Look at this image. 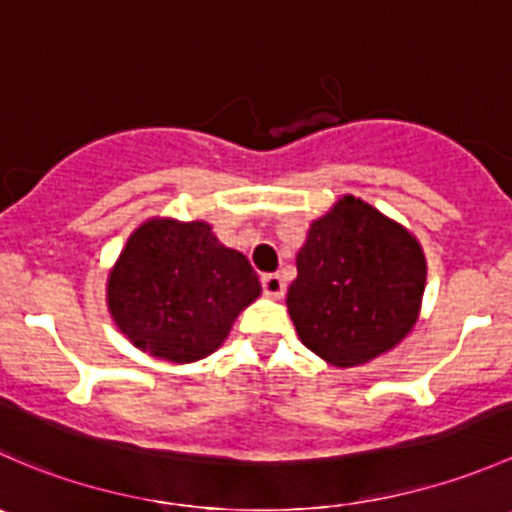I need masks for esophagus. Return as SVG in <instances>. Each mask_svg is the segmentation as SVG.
<instances>
[{
    "label": "esophagus",
    "mask_w": 512,
    "mask_h": 512,
    "mask_svg": "<svg viewBox=\"0 0 512 512\" xmlns=\"http://www.w3.org/2000/svg\"><path fill=\"white\" fill-rule=\"evenodd\" d=\"M262 289H265L267 297L272 299H280L282 294H285V280H282L280 275H262Z\"/></svg>",
    "instance_id": "34e87169"
}]
</instances>
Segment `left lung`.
Here are the masks:
<instances>
[{
    "label": "left lung",
    "mask_w": 512,
    "mask_h": 512,
    "mask_svg": "<svg viewBox=\"0 0 512 512\" xmlns=\"http://www.w3.org/2000/svg\"><path fill=\"white\" fill-rule=\"evenodd\" d=\"M426 257L404 225L344 195L309 225L287 309L307 349L347 369L394 349L414 329Z\"/></svg>",
    "instance_id": "1"
}]
</instances>
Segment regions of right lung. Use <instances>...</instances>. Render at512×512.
I'll return each mask as SVG.
<instances>
[{
	"instance_id": "add662e5",
	"label": "right lung",
	"mask_w": 512,
	"mask_h": 512,
	"mask_svg": "<svg viewBox=\"0 0 512 512\" xmlns=\"http://www.w3.org/2000/svg\"><path fill=\"white\" fill-rule=\"evenodd\" d=\"M260 292L247 257L225 247L208 223L151 218L128 237L106 299L116 327L141 352L190 364L225 342Z\"/></svg>"
}]
</instances>
